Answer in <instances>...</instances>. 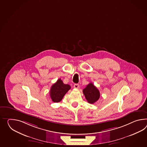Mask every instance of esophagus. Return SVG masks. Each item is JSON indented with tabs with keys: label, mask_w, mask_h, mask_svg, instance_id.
Instances as JSON below:
<instances>
[{
	"label": "esophagus",
	"mask_w": 147,
	"mask_h": 147,
	"mask_svg": "<svg viewBox=\"0 0 147 147\" xmlns=\"http://www.w3.org/2000/svg\"><path fill=\"white\" fill-rule=\"evenodd\" d=\"M79 84H74V88H75V89H78V88H79Z\"/></svg>",
	"instance_id": "esophagus-1"
}]
</instances>
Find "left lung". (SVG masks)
I'll list each match as a JSON object with an SVG mask.
<instances>
[{"mask_svg": "<svg viewBox=\"0 0 147 147\" xmlns=\"http://www.w3.org/2000/svg\"><path fill=\"white\" fill-rule=\"evenodd\" d=\"M86 100L90 104H94L100 98V92L99 90L94 86L92 83H90L83 90Z\"/></svg>", "mask_w": 147, "mask_h": 147, "instance_id": "left-lung-1", "label": "left lung"}]
</instances>
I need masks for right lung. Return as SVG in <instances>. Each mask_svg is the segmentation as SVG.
<instances>
[{"label": "right lung", "instance_id": "right-lung-1", "mask_svg": "<svg viewBox=\"0 0 147 147\" xmlns=\"http://www.w3.org/2000/svg\"><path fill=\"white\" fill-rule=\"evenodd\" d=\"M70 89L69 85L65 84L61 79H58L50 89V96L51 100L54 102H60Z\"/></svg>", "mask_w": 147, "mask_h": 147}]
</instances>
